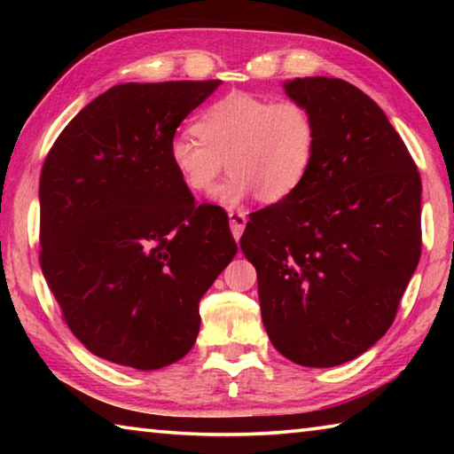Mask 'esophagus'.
Segmentation results:
<instances>
[{"label":"esophagus","mask_w":454,"mask_h":454,"mask_svg":"<svg viewBox=\"0 0 454 454\" xmlns=\"http://www.w3.org/2000/svg\"><path fill=\"white\" fill-rule=\"evenodd\" d=\"M228 218H230V230H232V236L236 240H240V236L246 228V216L242 212H230Z\"/></svg>","instance_id":"1"}]
</instances>
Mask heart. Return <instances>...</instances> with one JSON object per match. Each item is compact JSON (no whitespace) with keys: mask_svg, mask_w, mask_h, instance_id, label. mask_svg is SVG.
I'll return each mask as SVG.
<instances>
[{"mask_svg":"<svg viewBox=\"0 0 454 454\" xmlns=\"http://www.w3.org/2000/svg\"><path fill=\"white\" fill-rule=\"evenodd\" d=\"M192 136H176L168 158L190 194L208 196L226 170L232 172L214 194L224 208L260 196L280 202L302 186L314 164L318 128L312 112L296 99L230 94L200 114Z\"/></svg>","mask_w":454,"mask_h":454,"instance_id":"heart-1","label":"heart"}]
</instances>
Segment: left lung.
<instances>
[{"instance_id": "8db88e82", "label": "left lung", "mask_w": 454, "mask_h": 454, "mask_svg": "<svg viewBox=\"0 0 454 454\" xmlns=\"http://www.w3.org/2000/svg\"><path fill=\"white\" fill-rule=\"evenodd\" d=\"M318 145L294 194L252 214L240 248L268 338L302 366L348 363L380 340L420 258V176L374 99L338 78L284 83Z\"/></svg>"}]
</instances>
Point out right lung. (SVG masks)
Wrapping results in <instances>:
<instances>
[{"mask_svg": "<svg viewBox=\"0 0 454 454\" xmlns=\"http://www.w3.org/2000/svg\"><path fill=\"white\" fill-rule=\"evenodd\" d=\"M220 80L120 83L75 116L40 178V264L91 355L137 371L186 356L198 304L238 246L168 158L176 128Z\"/></svg>", "mask_w": 454, "mask_h": 454, "instance_id": "1", "label": "right lung"}]
</instances>
